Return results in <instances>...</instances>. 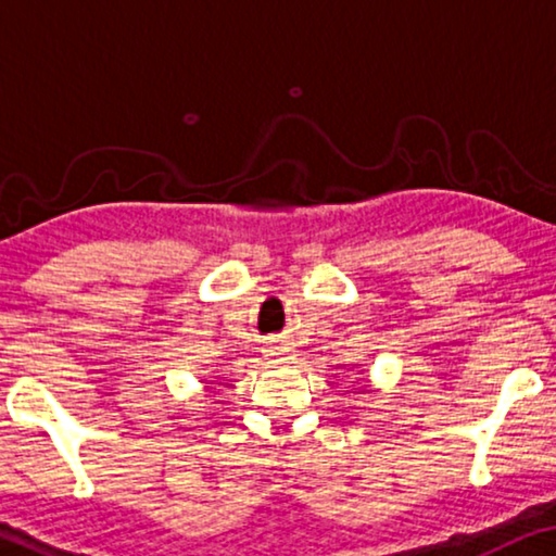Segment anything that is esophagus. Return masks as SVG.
I'll use <instances>...</instances> for the list:
<instances>
[{"instance_id":"obj_1","label":"esophagus","mask_w":556,"mask_h":556,"mask_svg":"<svg viewBox=\"0 0 556 556\" xmlns=\"http://www.w3.org/2000/svg\"><path fill=\"white\" fill-rule=\"evenodd\" d=\"M267 353H269V357H271V363H279V359H289V357H292V355L287 353V350H281V348H269Z\"/></svg>"}]
</instances>
